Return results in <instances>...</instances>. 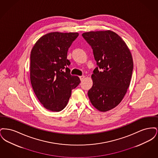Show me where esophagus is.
<instances>
[{
	"mask_svg": "<svg viewBox=\"0 0 158 158\" xmlns=\"http://www.w3.org/2000/svg\"><path fill=\"white\" fill-rule=\"evenodd\" d=\"M85 76H79V78H80V79H81V81H83V80L85 79Z\"/></svg>",
	"mask_w": 158,
	"mask_h": 158,
	"instance_id": "obj_1",
	"label": "esophagus"
}]
</instances>
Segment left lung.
Listing matches in <instances>:
<instances>
[{"mask_svg": "<svg viewBox=\"0 0 158 158\" xmlns=\"http://www.w3.org/2000/svg\"><path fill=\"white\" fill-rule=\"evenodd\" d=\"M82 37L91 46L98 65L88 95L95 108L106 112L118 105L127 92L133 69L132 56L126 43L111 31L84 32Z\"/></svg>", "mask_w": 158, "mask_h": 158, "instance_id": "left-lung-1", "label": "left lung"}]
</instances>
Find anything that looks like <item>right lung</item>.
Returning a JSON list of instances; mask_svg holds the SVG:
<instances>
[{
	"mask_svg": "<svg viewBox=\"0 0 158 158\" xmlns=\"http://www.w3.org/2000/svg\"><path fill=\"white\" fill-rule=\"evenodd\" d=\"M77 32H50L40 38L30 56L31 85L38 99L46 109L59 112L68 104L72 90L81 82L70 75L67 59L69 48Z\"/></svg>",
	"mask_w": 158,
	"mask_h": 158,
	"instance_id": "right-lung-1",
	"label": "right lung"
}]
</instances>
